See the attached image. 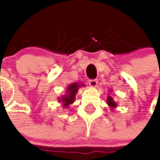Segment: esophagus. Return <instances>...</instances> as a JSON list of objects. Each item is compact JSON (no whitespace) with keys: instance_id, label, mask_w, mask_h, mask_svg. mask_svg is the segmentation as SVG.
<instances>
[{"instance_id":"esophagus-1","label":"esophagus","mask_w":160,"mask_h":160,"mask_svg":"<svg viewBox=\"0 0 160 160\" xmlns=\"http://www.w3.org/2000/svg\"><path fill=\"white\" fill-rule=\"evenodd\" d=\"M89 84L90 87L95 88V87H96L97 84H98V81H97L96 79H91V80H89Z\"/></svg>"}]
</instances>
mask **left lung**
I'll return each mask as SVG.
<instances>
[{"label": "left lung", "mask_w": 160, "mask_h": 160, "mask_svg": "<svg viewBox=\"0 0 160 160\" xmlns=\"http://www.w3.org/2000/svg\"><path fill=\"white\" fill-rule=\"evenodd\" d=\"M111 91V90H109ZM107 103L108 105L109 106V108L111 109H114L115 108L117 107V103H116V102H114V99H113V97L111 96H108L107 97Z\"/></svg>", "instance_id": "8db88e82"}]
</instances>
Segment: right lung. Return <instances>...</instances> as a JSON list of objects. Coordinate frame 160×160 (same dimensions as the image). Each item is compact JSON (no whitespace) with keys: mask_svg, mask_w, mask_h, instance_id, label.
I'll return each instance as SVG.
<instances>
[{"mask_svg":"<svg viewBox=\"0 0 160 160\" xmlns=\"http://www.w3.org/2000/svg\"><path fill=\"white\" fill-rule=\"evenodd\" d=\"M81 87H84V84L82 82H72L71 84H69V86L66 88L65 94L61 97L58 98V101L62 103V106L64 108H67L70 106V104H72L74 102L78 89Z\"/></svg>","mask_w":160,"mask_h":160,"instance_id":"right-lung-1","label":"right lung"}]
</instances>
